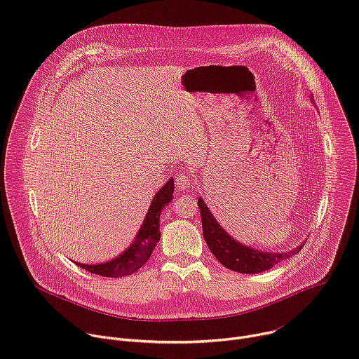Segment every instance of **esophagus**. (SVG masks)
Returning a JSON list of instances; mask_svg holds the SVG:
<instances>
[{"label": "esophagus", "mask_w": 359, "mask_h": 359, "mask_svg": "<svg viewBox=\"0 0 359 359\" xmlns=\"http://www.w3.org/2000/svg\"><path fill=\"white\" fill-rule=\"evenodd\" d=\"M192 181H191V177L185 172H180L177 174L175 177V187L178 191H187L189 187H191Z\"/></svg>", "instance_id": "1"}]
</instances>
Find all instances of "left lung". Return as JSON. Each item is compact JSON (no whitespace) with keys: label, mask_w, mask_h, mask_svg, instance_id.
I'll return each mask as SVG.
<instances>
[{"label":"left lung","mask_w":359,"mask_h":359,"mask_svg":"<svg viewBox=\"0 0 359 359\" xmlns=\"http://www.w3.org/2000/svg\"><path fill=\"white\" fill-rule=\"evenodd\" d=\"M311 103H314L313 95H311ZM198 205L201 210L203 239L209 250L212 252V255L229 270L245 273V274H257L271 269L274 264L280 263L281 260L296 256L304 246V243H300L299 246L281 253L264 252V250L246 246L239 241H236L235 238H232L219 225V222L215 219L210 209L206 206L202 196H199Z\"/></svg>","instance_id":"left-lung-1"}]
</instances>
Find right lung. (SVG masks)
Here are the masks:
<instances>
[{"label": "right lung", "instance_id": "1", "mask_svg": "<svg viewBox=\"0 0 359 359\" xmlns=\"http://www.w3.org/2000/svg\"><path fill=\"white\" fill-rule=\"evenodd\" d=\"M174 194V178H170L163 188L154 195L151 205L146 213V218L142 221L135 238L127 249H124L116 257L95 264H85L75 262L79 267L103 277H124L135 273L142 264H144L154 248L160 241V217L161 210L172 201Z\"/></svg>", "mask_w": 359, "mask_h": 359}]
</instances>
